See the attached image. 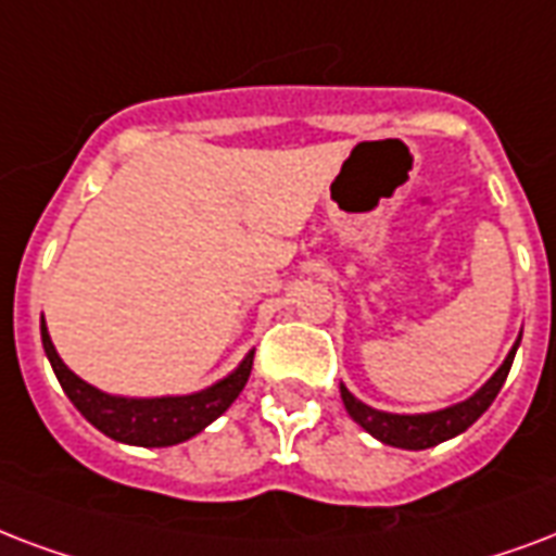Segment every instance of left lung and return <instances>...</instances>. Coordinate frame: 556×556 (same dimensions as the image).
<instances>
[{"label": "left lung", "instance_id": "obj_1", "mask_svg": "<svg viewBox=\"0 0 556 556\" xmlns=\"http://www.w3.org/2000/svg\"><path fill=\"white\" fill-rule=\"evenodd\" d=\"M516 350H519V341H516L502 367L490 376V381H486L481 391H476L469 400L448 405L443 410H431V414H388V410H376L370 405H364L362 400H355L344 384H341V400H344L346 414L364 431H370L372 438L381 440V443L396 448H414V452L417 448H431L443 443V440L457 438L460 431L469 429L493 405V400L502 391L504 379H507V372H510Z\"/></svg>", "mask_w": 556, "mask_h": 556}]
</instances>
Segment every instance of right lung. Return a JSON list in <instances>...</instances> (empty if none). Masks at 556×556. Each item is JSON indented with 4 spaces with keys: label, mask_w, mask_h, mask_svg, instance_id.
Returning <instances> with one entry per match:
<instances>
[{
    "label": "right lung",
    "mask_w": 556,
    "mask_h": 556,
    "mask_svg": "<svg viewBox=\"0 0 556 556\" xmlns=\"http://www.w3.org/2000/svg\"><path fill=\"white\" fill-rule=\"evenodd\" d=\"M40 334L42 350L49 355L54 376L61 381L63 393L70 396L72 405L90 419L101 434H108L118 443H130V446H175V443H184V440L201 434L212 419L222 417L224 410L236 402V396L244 391L250 367H253V350H250L244 362L230 376L215 381L206 391L189 393V396L127 400V396L99 391L80 376H75L54 350L46 320H40Z\"/></svg>",
    "instance_id": "add662e5"
}]
</instances>
